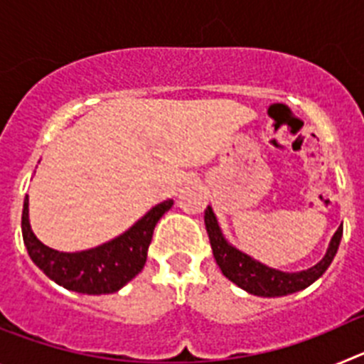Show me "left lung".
<instances>
[{"instance_id": "8db88e82", "label": "left lung", "mask_w": 364, "mask_h": 364, "mask_svg": "<svg viewBox=\"0 0 364 364\" xmlns=\"http://www.w3.org/2000/svg\"><path fill=\"white\" fill-rule=\"evenodd\" d=\"M204 224L210 237L213 257L220 272L224 273V277L257 297H282V295L295 294L314 284L326 272L328 266L332 264L333 257L339 250L341 237H343V224H341L328 244L326 253L317 264L302 272H281V269L262 264L228 242L211 205H208V210L204 211Z\"/></svg>"}]
</instances>
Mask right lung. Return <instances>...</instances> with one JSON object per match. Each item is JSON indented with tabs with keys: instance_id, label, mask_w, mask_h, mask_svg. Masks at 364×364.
Listing matches in <instances>:
<instances>
[{
	"instance_id": "obj_1",
	"label": "right lung",
	"mask_w": 364,
	"mask_h": 364,
	"mask_svg": "<svg viewBox=\"0 0 364 364\" xmlns=\"http://www.w3.org/2000/svg\"><path fill=\"white\" fill-rule=\"evenodd\" d=\"M173 200L160 202L140 220L109 242L83 252H58L38 239L28 220V197L23 200L21 233L28 257L41 272L65 290L87 295L114 294L142 272L156 222L171 210Z\"/></svg>"
}]
</instances>
